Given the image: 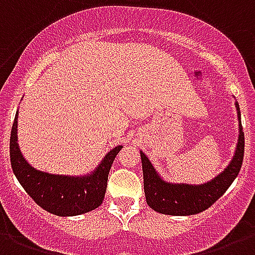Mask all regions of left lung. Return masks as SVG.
<instances>
[{"instance_id":"1","label":"left lung","mask_w":255,"mask_h":255,"mask_svg":"<svg viewBox=\"0 0 255 255\" xmlns=\"http://www.w3.org/2000/svg\"><path fill=\"white\" fill-rule=\"evenodd\" d=\"M237 108L238 117V142L234 155L227 168L203 184H187V183L166 182L160 176L150 159L140 151L142 171H143V188L147 205L155 212L171 216H191L208 209L219 200L227 191L241 170L245 150V137L242 131L241 112Z\"/></svg>"}]
</instances>
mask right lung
I'll return each mask as SVG.
<instances>
[{"label":"right lung","mask_w":255,"mask_h":255,"mask_svg":"<svg viewBox=\"0 0 255 255\" xmlns=\"http://www.w3.org/2000/svg\"><path fill=\"white\" fill-rule=\"evenodd\" d=\"M18 112L10 134V162L18 182L31 199L52 215L77 216L99 208L107 192L108 175L122 146H116L104 156L92 172L81 176L48 174L36 170L24 159L18 146Z\"/></svg>","instance_id":"1"}]
</instances>
